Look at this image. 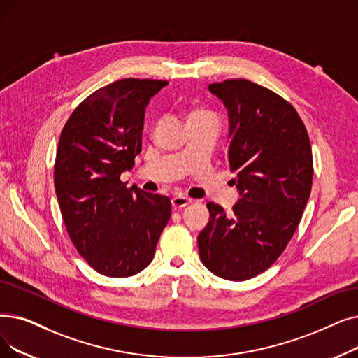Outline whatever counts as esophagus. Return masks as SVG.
I'll return each instance as SVG.
<instances>
[{
    "label": "esophagus",
    "mask_w": 358,
    "mask_h": 358,
    "mask_svg": "<svg viewBox=\"0 0 358 358\" xmlns=\"http://www.w3.org/2000/svg\"><path fill=\"white\" fill-rule=\"evenodd\" d=\"M192 203V199L185 197V196H181V194H177L174 196L173 199H171V205H173L174 209H181L184 206H187Z\"/></svg>",
    "instance_id": "esophagus-1"
}]
</instances>
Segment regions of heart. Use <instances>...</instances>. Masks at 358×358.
<instances>
[{
    "instance_id": "1",
    "label": "heart",
    "mask_w": 358,
    "mask_h": 358,
    "mask_svg": "<svg viewBox=\"0 0 358 358\" xmlns=\"http://www.w3.org/2000/svg\"><path fill=\"white\" fill-rule=\"evenodd\" d=\"M208 117H212V115L205 111H193L189 118H208Z\"/></svg>"
}]
</instances>
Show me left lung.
<instances>
[{
	"mask_svg": "<svg viewBox=\"0 0 358 358\" xmlns=\"http://www.w3.org/2000/svg\"><path fill=\"white\" fill-rule=\"evenodd\" d=\"M228 111V162L241 196L232 210L209 201L197 237L203 265L228 281L269 269L297 229L312 190L313 158L295 108L245 79L209 85Z\"/></svg>",
	"mask_w": 358,
	"mask_h": 358,
	"instance_id": "left-lung-1",
	"label": "left lung"
}]
</instances>
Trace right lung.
<instances>
[{"label": "right lung", "instance_id": "1", "mask_svg": "<svg viewBox=\"0 0 358 358\" xmlns=\"http://www.w3.org/2000/svg\"><path fill=\"white\" fill-rule=\"evenodd\" d=\"M166 85L121 79L101 87L61 131L54 166L61 215L77 252L105 276L142 272L171 217L166 196L120 180L142 152L146 105Z\"/></svg>", "mask_w": 358, "mask_h": 358}]
</instances>
